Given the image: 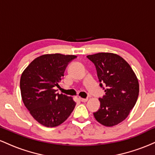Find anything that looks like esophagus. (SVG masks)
Instances as JSON below:
<instances>
[{
    "label": "esophagus",
    "instance_id": "1",
    "mask_svg": "<svg viewBox=\"0 0 155 155\" xmlns=\"http://www.w3.org/2000/svg\"><path fill=\"white\" fill-rule=\"evenodd\" d=\"M79 100L81 101V102H87L88 101V98H82V97H79Z\"/></svg>",
    "mask_w": 155,
    "mask_h": 155
}]
</instances>
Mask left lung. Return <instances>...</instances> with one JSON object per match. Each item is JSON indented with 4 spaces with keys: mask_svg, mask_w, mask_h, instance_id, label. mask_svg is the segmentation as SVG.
<instances>
[{
    "mask_svg": "<svg viewBox=\"0 0 155 155\" xmlns=\"http://www.w3.org/2000/svg\"><path fill=\"white\" fill-rule=\"evenodd\" d=\"M87 58L95 65L100 86L106 92L99 98L101 108L94 117L106 127L117 125L127 118L136 104L139 93L138 79L130 65L116 54L101 52Z\"/></svg>",
    "mask_w": 155,
    "mask_h": 155,
    "instance_id": "1",
    "label": "left lung"
}]
</instances>
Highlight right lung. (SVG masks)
Here are the masks:
<instances>
[{
  "label": "right lung",
  "mask_w": 155,
  "mask_h": 155,
  "mask_svg": "<svg viewBox=\"0 0 155 155\" xmlns=\"http://www.w3.org/2000/svg\"><path fill=\"white\" fill-rule=\"evenodd\" d=\"M75 55L44 54L29 64L20 79L23 103L32 117L42 125L53 127L68 118L76 106L71 97L57 93L55 87Z\"/></svg>",
  "instance_id": "obj_1"
}]
</instances>
